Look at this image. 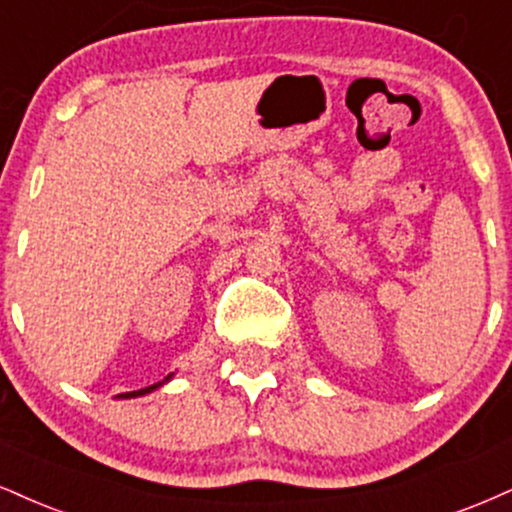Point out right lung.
<instances>
[{"instance_id": "right-lung-1", "label": "right lung", "mask_w": 512, "mask_h": 512, "mask_svg": "<svg viewBox=\"0 0 512 512\" xmlns=\"http://www.w3.org/2000/svg\"><path fill=\"white\" fill-rule=\"evenodd\" d=\"M171 379H174V374H169V377H164L162 381H157V384L147 386V389H140V391H131V393H121V396H119V398H138V396H147V393H152V391L162 389V386L166 384V381H171Z\"/></svg>"}]
</instances>
